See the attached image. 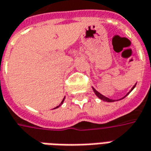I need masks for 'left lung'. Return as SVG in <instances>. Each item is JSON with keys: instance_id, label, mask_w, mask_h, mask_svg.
Wrapping results in <instances>:
<instances>
[{"instance_id": "left-lung-1", "label": "left lung", "mask_w": 151, "mask_h": 151, "mask_svg": "<svg viewBox=\"0 0 151 151\" xmlns=\"http://www.w3.org/2000/svg\"><path fill=\"white\" fill-rule=\"evenodd\" d=\"M135 86H136V84H135L134 86H133V87H132V88L131 89L130 91H129V92H128V93H127V95L125 96H127V95H128V94L130 93V92H131V91H132V90H133V89H134ZM92 89H93V91H94V92H95V94H96V96H97L98 97L100 98L101 100H102V101H107V102H114V101H114V100H112V99H109V98L106 97V96H103V95H101V94L100 93V92H98L96 90L95 88H93V87H92ZM125 96H124V97H125ZM124 97H123V98H124ZM122 99H123V98H122Z\"/></svg>"}]
</instances>
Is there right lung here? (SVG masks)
<instances>
[{"instance_id":"obj_1","label":"right lung","mask_w":151,"mask_h":151,"mask_svg":"<svg viewBox=\"0 0 151 151\" xmlns=\"http://www.w3.org/2000/svg\"><path fill=\"white\" fill-rule=\"evenodd\" d=\"M65 98H64V99H63V101H61V103L60 104V105H58V106H56V107H55V108H54V109H56V108H58V107H59V106H60L61 105H62V104H63V102H64V100H65Z\"/></svg>"}]
</instances>
